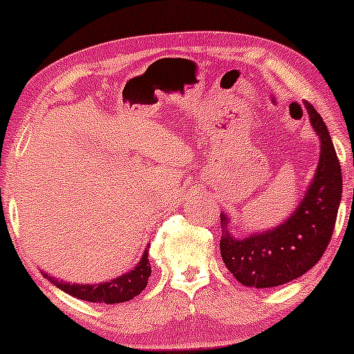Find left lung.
Here are the masks:
<instances>
[{
	"label": "left lung",
	"instance_id": "8db88e82",
	"mask_svg": "<svg viewBox=\"0 0 354 354\" xmlns=\"http://www.w3.org/2000/svg\"><path fill=\"white\" fill-rule=\"evenodd\" d=\"M305 108L320 138V159L298 209L270 231L238 240L226 230L221 238L227 270L248 288H276L308 272L322 259L334 233L342 195L341 164L322 116L310 102L305 101ZM221 223L227 226L226 214Z\"/></svg>",
	"mask_w": 354,
	"mask_h": 354
}]
</instances>
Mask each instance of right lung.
<instances>
[{"label": "right lung", "instance_id": "1", "mask_svg": "<svg viewBox=\"0 0 354 354\" xmlns=\"http://www.w3.org/2000/svg\"><path fill=\"white\" fill-rule=\"evenodd\" d=\"M147 248H151V245H149ZM147 248H145L140 262H138L130 272L123 274V276L116 277V279H111L109 283L70 284L55 279V277L48 276V274L44 272H42V276H44L49 283L55 284L56 288L62 289V291H65L68 295L75 296V298L78 299H84V301L106 303V305H111V303H123L135 298L137 295H140L145 289V286H147V281L149 277H151V262H149Z\"/></svg>", "mask_w": 354, "mask_h": 354}]
</instances>
